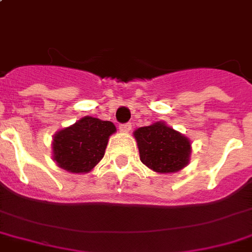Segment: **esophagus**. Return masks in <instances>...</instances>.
Here are the masks:
<instances>
[{
	"label": "esophagus",
	"mask_w": 252,
	"mask_h": 252,
	"mask_svg": "<svg viewBox=\"0 0 252 252\" xmlns=\"http://www.w3.org/2000/svg\"><path fill=\"white\" fill-rule=\"evenodd\" d=\"M130 128H132L130 123H124V124H120V126H119V129L122 132H129Z\"/></svg>",
	"instance_id": "34e87169"
}]
</instances>
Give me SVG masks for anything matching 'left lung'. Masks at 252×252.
I'll list each match as a JSON object with an SVG mask.
<instances>
[{"label":"left lung","instance_id":"obj_1","mask_svg":"<svg viewBox=\"0 0 252 252\" xmlns=\"http://www.w3.org/2000/svg\"><path fill=\"white\" fill-rule=\"evenodd\" d=\"M140 160L158 173H174L189 161L190 141L164 123L141 126L134 132Z\"/></svg>","mask_w":252,"mask_h":252}]
</instances>
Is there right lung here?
Wrapping results in <instances>:
<instances>
[{
	"label": "right lung",
	"mask_w": 252,
	"mask_h": 252,
	"mask_svg": "<svg viewBox=\"0 0 252 252\" xmlns=\"http://www.w3.org/2000/svg\"><path fill=\"white\" fill-rule=\"evenodd\" d=\"M116 130L111 122L86 116L59 130L53 141L54 160L71 173H87L104 156L109 136Z\"/></svg>",
	"instance_id": "1"
}]
</instances>
